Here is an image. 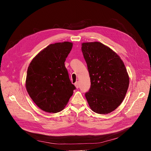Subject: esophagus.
I'll return each mask as SVG.
<instances>
[{"label":"esophagus","instance_id":"1","mask_svg":"<svg viewBox=\"0 0 151 151\" xmlns=\"http://www.w3.org/2000/svg\"><path fill=\"white\" fill-rule=\"evenodd\" d=\"M75 86L76 89H78L79 88V86H80V84H79V82L78 81L76 82L75 84Z\"/></svg>","mask_w":151,"mask_h":151}]
</instances>
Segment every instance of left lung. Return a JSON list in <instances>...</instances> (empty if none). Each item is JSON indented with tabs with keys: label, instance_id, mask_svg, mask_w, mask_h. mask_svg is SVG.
<instances>
[{
	"label": "left lung",
	"instance_id": "obj_1",
	"mask_svg": "<svg viewBox=\"0 0 151 151\" xmlns=\"http://www.w3.org/2000/svg\"><path fill=\"white\" fill-rule=\"evenodd\" d=\"M91 83L85 96L93 112L113 111L123 101L129 86V76L121 58L110 47L98 42L81 44Z\"/></svg>",
	"mask_w": 151,
	"mask_h": 151
}]
</instances>
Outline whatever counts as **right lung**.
<instances>
[{"label":"right lung","instance_id":"obj_1","mask_svg":"<svg viewBox=\"0 0 151 151\" xmlns=\"http://www.w3.org/2000/svg\"><path fill=\"white\" fill-rule=\"evenodd\" d=\"M72 46L73 43L69 42L51 44L40 52L28 67L26 90L36 105L45 112L62 111L75 89L64 63Z\"/></svg>","mask_w":151,"mask_h":151}]
</instances>
